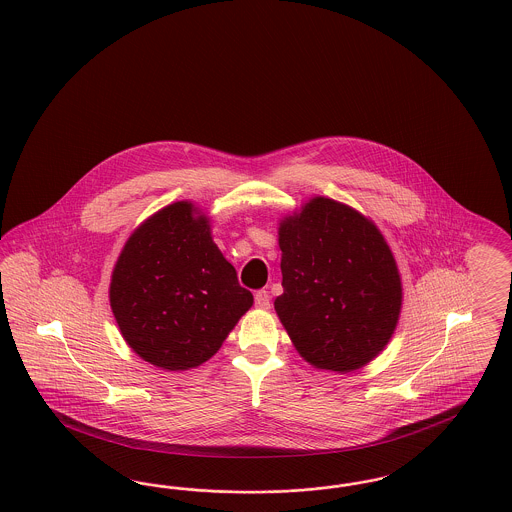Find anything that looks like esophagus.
Segmentation results:
<instances>
[{"label":"esophagus","instance_id":"esophagus-1","mask_svg":"<svg viewBox=\"0 0 512 512\" xmlns=\"http://www.w3.org/2000/svg\"><path fill=\"white\" fill-rule=\"evenodd\" d=\"M255 307L261 308V310H268L270 308V295H268V291L261 289V291L255 293Z\"/></svg>","mask_w":512,"mask_h":512}]
</instances>
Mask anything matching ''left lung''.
<instances>
[{
	"mask_svg": "<svg viewBox=\"0 0 512 512\" xmlns=\"http://www.w3.org/2000/svg\"><path fill=\"white\" fill-rule=\"evenodd\" d=\"M282 287L274 308L312 368L350 373L389 345L404 287L383 232L352 205L312 196L278 221Z\"/></svg>",
	"mask_w": 512,
	"mask_h": 512,
	"instance_id": "obj_1",
	"label": "left lung"
}]
</instances>
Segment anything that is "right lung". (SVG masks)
<instances>
[{
  "instance_id": "obj_1",
  "label": "right lung",
  "mask_w": 512,
  "mask_h": 512,
  "mask_svg": "<svg viewBox=\"0 0 512 512\" xmlns=\"http://www.w3.org/2000/svg\"><path fill=\"white\" fill-rule=\"evenodd\" d=\"M108 299L127 347L165 371L202 366L253 305L213 242L209 215L190 200L165 205L131 232Z\"/></svg>"
}]
</instances>
